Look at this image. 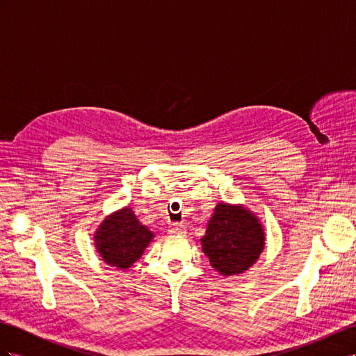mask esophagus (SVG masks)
I'll return each mask as SVG.
<instances>
[{"instance_id": "34e87169", "label": "esophagus", "mask_w": 356, "mask_h": 356, "mask_svg": "<svg viewBox=\"0 0 356 356\" xmlns=\"http://www.w3.org/2000/svg\"><path fill=\"white\" fill-rule=\"evenodd\" d=\"M169 233L170 234H184L186 233V227L182 224H172L169 227Z\"/></svg>"}]
</instances>
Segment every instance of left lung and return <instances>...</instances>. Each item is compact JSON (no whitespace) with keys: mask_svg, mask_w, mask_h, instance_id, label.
<instances>
[{"mask_svg":"<svg viewBox=\"0 0 356 356\" xmlns=\"http://www.w3.org/2000/svg\"><path fill=\"white\" fill-rule=\"evenodd\" d=\"M202 248L211 266L222 276L243 273L260 257L264 232L246 208L218 203L202 238Z\"/></svg>","mask_w":356,"mask_h":356,"instance_id":"8db88e82","label":"left lung"}]
</instances>
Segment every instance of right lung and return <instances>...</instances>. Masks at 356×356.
<instances>
[{
  "label": "right lung",
  "mask_w": 356,
  "mask_h": 356,
  "mask_svg": "<svg viewBox=\"0 0 356 356\" xmlns=\"http://www.w3.org/2000/svg\"><path fill=\"white\" fill-rule=\"evenodd\" d=\"M153 236L131 208H123L104 220L95 233V245L106 264L127 268L143 255Z\"/></svg>",
  "instance_id": "right-lung-1"
}]
</instances>
